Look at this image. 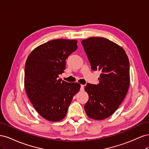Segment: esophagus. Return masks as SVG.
Segmentation results:
<instances>
[{"instance_id": "1", "label": "esophagus", "mask_w": 149, "mask_h": 149, "mask_svg": "<svg viewBox=\"0 0 149 149\" xmlns=\"http://www.w3.org/2000/svg\"><path fill=\"white\" fill-rule=\"evenodd\" d=\"M80 90H81V91H83V90H84V85H83V84L81 85Z\"/></svg>"}]
</instances>
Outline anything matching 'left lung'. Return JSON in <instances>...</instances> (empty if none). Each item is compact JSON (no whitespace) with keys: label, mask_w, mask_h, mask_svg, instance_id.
<instances>
[{"label":"left lung","mask_w":149,"mask_h":149,"mask_svg":"<svg viewBox=\"0 0 149 149\" xmlns=\"http://www.w3.org/2000/svg\"><path fill=\"white\" fill-rule=\"evenodd\" d=\"M81 43L92 70L101 72L99 84L84 86L89 96L86 114L92 119H105L118 109L128 91L129 58L123 48L105 38L91 37Z\"/></svg>","instance_id":"obj_1"}]
</instances>
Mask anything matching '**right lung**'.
<instances>
[{"instance_id":"right-lung-1","label":"right lung","mask_w":149,"mask_h":149,"mask_svg":"<svg viewBox=\"0 0 149 149\" xmlns=\"http://www.w3.org/2000/svg\"><path fill=\"white\" fill-rule=\"evenodd\" d=\"M77 40L56 39L40 45L31 52L25 66L24 86L38 113L49 121L65 118L73 96L80 89L78 83L59 79L66 60L78 48Z\"/></svg>"}]
</instances>
